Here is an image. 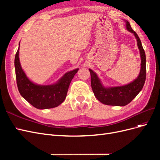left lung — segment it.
Segmentation results:
<instances>
[{
	"label": "left lung",
	"mask_w": 160,
	"mask_h": 160,
	"mask_svg": "<svg viewBox=\"0 0 160 160\" xmlns=\"http://www.w3.org/2000/svg\"><path fill=\"white\" fill-rule=\"evenodd\" d=\"M127 29L133 33L137 40L141 57V69L136 79L128 85L105 88L94 71L89 69L91 84L95 96L101 103L108 105L125 106L129 103L142 89L146 78V58L145 51L137 33L131 27L129 22L125 21Z\"/></svg>",
	"instance_id": "obj_1"
}]
</instances>
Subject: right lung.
I'll return each mask as SVG.
<instances>
[{
  "instance_id": "right-lung-1",
  "label": "right lung",
  "mask_w": 160,
  "mask_h": 160,
  "mask_svg": "<svg viewBox=\"0 0 160 160\" xmlns=\"http://www.w3.org/2000/svg\"><path fill=\"white\" fill-rule=\"evenodd\" d=\"M18 50L19 47L14 58V67L18 89L21 96L33 107L39 109L56 108L61 104L66 98L71 81L79 69L66 72L55 84L37 85L30 81L22 70Z\"/></svg>"
}]
</instances>
